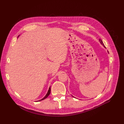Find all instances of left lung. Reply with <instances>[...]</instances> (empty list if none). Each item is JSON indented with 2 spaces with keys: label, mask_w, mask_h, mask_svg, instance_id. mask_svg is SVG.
Listing matches in <instances>:
<instances>
[{
  "label": "left lung",
  "mask_w": 124,
  "mask_h": 124,
  "mask_svg": "<svg viewBox=\"0 0 124 124\" xmlns=\"http://www.w3.org/2000/svg\"><path fill=\"white\" fill-rule=\"evenodd\" d=\"M99 41H100V43L102 44V45H104V44H103V42H102V41L101 40V39H99Z\"/></svg>",
  "instance_id": "obj_1"
}]
</instances>
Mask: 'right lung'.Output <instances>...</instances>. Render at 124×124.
Returning <instances> with one entry per match:
<instances>
[{"label": "right lung", "mask_w": 124, "mask_h": 124, "mask_svg": "<svg viewBox=\"0 0 124 124\" xmlns=\"http://www.w3.org/2000/svg\"><path fill=\"white\" fill-rule=\"evenodd\" d=\"M50 93H51V88H50V87L49 89H48V92H47V93H46V96H45L43 99H42L40 100H44V99H45L48 96H49V95L50 94Z\"/></svg>", "instance_id": "add662e5"}]
</instances>
